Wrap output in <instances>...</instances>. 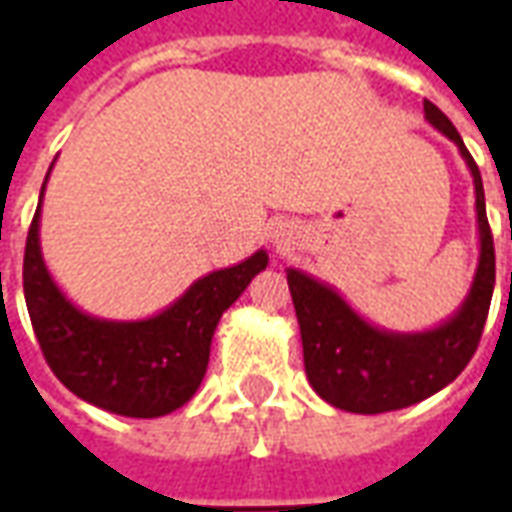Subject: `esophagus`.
Listing matches in <instances>:
<instances>
[{
  "mask_svg": "<svg viewBox=\"0 0 512 512\" xmlns=\"http://www.w3.org/2000/svg\"><path fill=\"white\" fill-rule=\"evenodd\" d=\"M288 230H279V233H277V244L279 246H282V244H288Z\"/></svg>",
  "mask_w": 512,
  "mask_h": 512,
  "instance_id": "esophagus-1",
  "label": "esophagus"
}]
</instances>
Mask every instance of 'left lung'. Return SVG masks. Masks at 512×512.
<instances>
[{
    "mask_svg": "<svg viewBox=\"0 0 512 512\" xmlns=\"http://www.w3.org/2000/svg\"><path fill=\"white\" fill-rule=\"evenodd\" d=\"M425 120L458 147L472 172L480 255L461 307L433 329L389 332L359 315L329 282L301 268H288L307 378L329 406L351 414H384L414 406L452 384L477 351L494 296V238L485 216L480 169L439 106L425 101Z\"/></svg>",
    "mask_w": 512,
    "mask_h": 512,
    "instance_id": "obj_1",
    "label": "left lung"
}]
</instances>
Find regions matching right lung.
Instances as JSON below:
<instances>
[{
    "label": "right lung",
    "mask_w": 512,
    "mask_h": 512,
    "mask_svg": "<svg viewBox=\"0 0 512 512\" xmlns=\"http://www.w3.org/2000/svg\"><path fill=\"white\" fill-rule=\"evenodd\" d=\"M49 175L24 252V299L40 351L54 376L93 406L134 419L172 414L200 389L213 332L246 285L268 266V252L257 249L235 266L205 274L150 318H98L62 293L43 260L40 208Z\"/></svg>",
    "instance_id": "add662e5"
}]
</instances>
